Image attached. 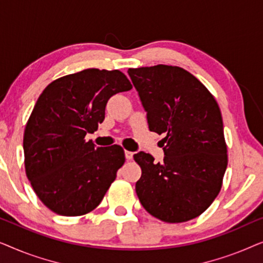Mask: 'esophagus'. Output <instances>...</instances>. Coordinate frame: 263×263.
<instances>
[{
	"instance_id": "obj_1",
	"label": "esophagus",
	"mask_w": 263,
	"mask_h": 263,
	"mask_svg": "<svg viewBox=\"0 0 263 263\" xmlns=\"http://www.w3.org/2000/svg\"><path fill=\"white\" fill-rule=\"evenodd\" d=\"M124 154H125V158H127V160H132L133 156H134V153L130 152V151H125Z\"/></svg>"
}]
</instances>
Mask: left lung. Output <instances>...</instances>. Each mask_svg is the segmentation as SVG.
Segmentation results:
<instances>
[{
    "label": "left lung",
    "instance_id": "obj_1",
    "mask_svg": "<svg viewBox=\"0 0 263 263\" xmlns=\"http://www.w3.org/2000/svg\"><path fill=\"white\" fill-rule=\"evenodd\" d=\"M147 112L149 130L165 134L164 160L148 153L135 190L143 208L160 220L183 222L203 213L220 192L228 148L218 103L189 71L158 64L128 69Z\"/></svg>",
    "mask_w": 263,
    "mask_h": 263
}]
</instances>
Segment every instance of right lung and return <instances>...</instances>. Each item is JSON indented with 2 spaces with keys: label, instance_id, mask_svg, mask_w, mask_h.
<instances>
[{
  "label": "right lung",
  "instance_id": "right-lung-1",
  "mask_svg": "<svg viewBox=\"0 0 263 263\" xmlns=\"http://www.w3.org/2000/svg\"><path fill=\"white\" fill-rule=\"evenodd\" d=\"M120 70L85 69L45 87L25 128V168L39 200L52 212L78 217L95 210L124 164L121 146L86 141L105 118L107 100L132 89Z\"/></svg>",
  "mask_w": 263,
  "mask_h": 263
}]
</instances>
